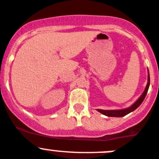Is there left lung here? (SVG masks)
Listing matches in <instances>:
<instances>
[{
    "label": "left lung",
    "mask_w": 159,
    "mask_h": 159,
    "mask_svg": "<svg viewBox=\"0 0 159 159\" xmlns=\"http://www.w3.org/2000/svg\"><path fill=\"white\" fill-rule=\"evenodd\" d=\"M148 84H147V86L145 88L144 91L143 93H142L141 96H140V98L133 103L132 106H130L129 107L125 108V109H122V110H101V109H97V111L100 112V113L103 114V115H106V116L108 117H123L125 115H128L129 114L130 112L132 111H135L138 107L140 106L142 103H143V100H144L145 96H146L147 93H148V89H149V85H150V75H149V70H148Z\"/></svg>",
    "instance_id": "1"
}]
</instances>
